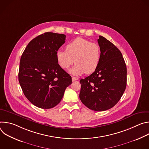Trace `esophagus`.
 Here are the masks:
<instances>
[{"label": "esophagus", "instance_id": "34e87169", "mask_svg": "<svg viewBox=\"0 0 149 149\" xmlns=\"http://www.w3.org/2000/svg\"><path fill=\"white\" fill-rule=\"evenodd\" d=\"M78 79L77 78V77H72V81H77V80H78Z\"/></svg>", "mask_w": 149, "mask_h": 149}]
</instances>
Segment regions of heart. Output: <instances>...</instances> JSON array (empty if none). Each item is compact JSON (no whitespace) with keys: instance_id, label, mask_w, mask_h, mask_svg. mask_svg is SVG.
<instances>
[{"instance_id":"b5f03b06","label":"heart","mask_w":149,"mask_h":149,"mask_svg":"<svg viewBox=\"0 0 149 149\" xmlns=\"http://www.w3.org/2000/svg\"><path fill=\"white\" fill-rule=\"evenodd\" d=\"M59 65L63 69H68L73 63L75 65L70 70L74 75L93 72L98 67L101 49L96 42L82 38H77L70 42L65 51L58 50L56 54Z\"/></svg>"}]
</instances>
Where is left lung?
<instances>
[{
    "mask_svg": "<svg viewBox=\"0 0 149 149\" xmlns=\"http://www.w3.org/2000/svg\"><path fill=\"white\" fill-rule=\"evenodd\" d=\"M101 57L97 68L81 79L79 98L88 109L107 110L118 102L127 85V68L120 51L110 41L99 36Z\"/></svg>",
    "mask_w": 149,
    "mask_h": 149,
    "instance_id": "1",
    "label": "left lung"
}]
</instances>
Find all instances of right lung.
Segmentation results:
<instances>
[{"label":"right lung","instance_id":"add662e5","mask_svg":"<svg viewBox=\"0 0 149 149\" xmlns=\"http://www.w3.org/2000/svg\"><path fill=\"white\" fill-rule=\"evenodd\" d=\"M63 34L45 32L33 39L20 58L19 82L26 98L49 109L62 100L71 77L58 64L56 54L65 42Z\"/></svg>","mask_w":149,"mask_h":149}]
</instances>
